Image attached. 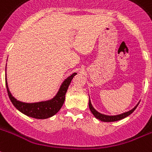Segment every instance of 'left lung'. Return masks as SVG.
Returning a JSON list of instances; mask_svg holds the SVG:
<instances>
[{"mask_svg": "<svg viewBox=\"0 0 152 152\" xmlns=\"http://www.w3.org/2000/svg\"><path fill=\"white\" fill-rule=\"evenodd\" d=\"M138 104L139 103L136 104L135 106L132 109V110H130L127 111V112H125L123 113H121V114H118V115H105V114H103V113H101L97 112V111L93 108V106L92 105V103L90 102V98H89V102H88V106H89V110H91L92 113H93L94 117L96 118L99 119V120H101L102 122H116V121H118V120H121L122 118H126L127 116H129L130 114L133 113L134 110H135L137 106H138Z\"/></svg>", "mask_w": 152, "mask_h": 152, "instance_id": "obj_1", "label": "left lung"}]
</instances>
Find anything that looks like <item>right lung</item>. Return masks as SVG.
Wrapping results in <instances>:
<instances>
[{
	"label": "right lung",
	"instance_id": "right-lung-1",
	"mask_svg": "<svg viewBox=\"0 0 152 152\" xmlns=\"http://www.w3.org/2000/svg\"><path fill=\"white\" fill-rule=\"evenodd\" d=\"M76 73L74 72L67 79H65L62 83L58 93L53 98L44 102H34V103H26V102L18 101L10 93L8 87L7 79L5 78V85L7 88V93L10 101L13 104L20 112L24 113L25 115L30 118L37 119H46L54 116L61 109L65 101V94L67 93L68 86L70 85L73 77L76 76Z\"/></svg>",
	"mask_w": 152,
	"mask_h": 152
}]
</instances>
